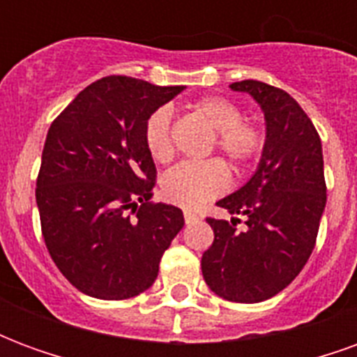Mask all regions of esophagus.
I'll return each mask as SVG.
<instances>
[{
    "mask_svg": "<svg viewBox=\"0 0 357 357\" xmlns=\"http://www.w3.org/2000/svg\"><path fill=\"white\" fill-rule=\"evenodd\" d=\"M183 218H185V224H195V222H199V216L193 214V212H189V210L183 212Z\"/></svg>",
    "mask_w": 357,
    "mask_h": 357,
    "instance_id": "obj_1",
    "label": "esophagus"
}]
</instances>
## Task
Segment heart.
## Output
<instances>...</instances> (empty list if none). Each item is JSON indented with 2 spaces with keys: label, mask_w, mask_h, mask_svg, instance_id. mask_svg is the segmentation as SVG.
Here are the masks:
<instances>
[{
  "label": "heart",
  "mask_w": 357,
  "mask_h": 357,
  "mask_svg": "<svg viewBox=\"0 0 357 357\" xmlns=\"http://www.w3.org/2000/svg\"><path fill=\"white\" fill-rule=\"evenodd\" d=\"M197 110L218 132L216 145L229 162L245 166L260 156L264 149V133L255 124L243 122V112L229 99L208 95L197 101ZM170 107L156 109L145 122V145L158 162H168L174 155L170 137ZM229 185V172L218 158L185 160L164 174L160 191L168 202L183 208H199L210 199H216Z\"/></svg>",
  "instance_id": "obj_1"
}]
</instances>
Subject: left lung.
Instances as JSON below:
<instances>
[{
    "label": "left lung",
    "instance_id": "obj_1",
    "mask_svg": "<svg viewBox=\"0 0 357 357\" xmlns=\"http://www.w3.org/2000/svg\"><path fill=\"white\" fill-rule=\"evenodd\" d=\"M229 88L255 99L266 120L258 168L245 185L218 206L247 218H208L214 243L202 255L210 291L229 302H262L291 284L306 266L327 202L321 139L298 102L283 89L258 80Z\"/></svg>",
    "mask_w": 357,
    "mask_h": 357
}]
</instances>
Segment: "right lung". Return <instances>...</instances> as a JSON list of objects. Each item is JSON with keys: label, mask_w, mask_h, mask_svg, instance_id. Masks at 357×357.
Returning <instances> with one entry per match:
<instances>
[{"label": "right lung", "mask_w": 357, "mask_h": 357, "mask_svg": "<svg viewBox=\"0 0 357 357\" xmlns=\"http://www.w3.org/2000/svg\"><path fill=\"white\" fill-rule=\"evenodd\" d=\"M183 86L109 76L76 95L51 124L36 181L45 247L88 296L126 300L147 291L183 212L153 204L156 168L145 122Z\"/></svg>", "instance_id": "1"}]
</instances>
